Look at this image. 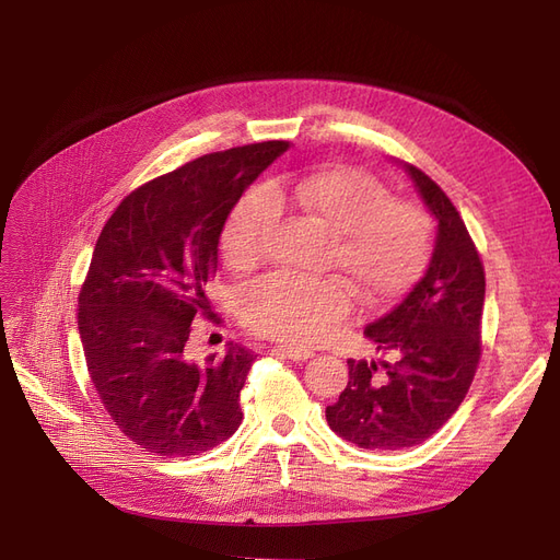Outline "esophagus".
<instances>
[{"mask_svg": "<svg viewBox=\"0 0 560 560\" xmlns=\"http://www.w3.org/2000/svg\"><path fill=\"white\" fill-rule=\"evenodd\" d=\"M278 352H282L284 358H290V360H294V362H306V360H311L313 358V350H308V348H294V346H278L276 348Z\"/></svg>", "mask_w": 560, "mask_h": 560, "instance_id": "1", "label": "esophagus"}]
</instances>
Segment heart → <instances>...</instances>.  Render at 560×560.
<instances>
[{"instance_id":"1","label":"heart","mask_w":560,"mask_h":560,"mask_svg":"<svg viewBox=\"0 0 560 560\" xmlns=\"http://www.w3.org/2000/svg\"><path fill=\"white\" fill-rule=\"evenodd\" d=\"M276 202L329 231L327 264L343 270L369 306L409 290L428 264L432 226L418 202L393 198L378 177L360 167H329L247 194L224 229L229 266L247 270L264 259ZM350 311L352 292L341 278L270 273L241 294V315L252 331L296 346L322 341Z\"/></svg>"}]
</instances>
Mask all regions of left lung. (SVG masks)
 <instances>
[{
  "label": "left lung",
  "instance_id": "1",
  "mask_svg": "<svg viewBox=\"0 0 560 560\" xmlns=\"http://www.w3.org/2000/svg\"><path fill=\"white\" fill-rule=\"evenodd\" d=\"M404 167L439 222L432 261L399 306L364 329L389 360H348L350 381L327 406L329 428L366 451L409 448L442 430L481 360L479 249L442 186L411 163Z\"/></svg>",
  "mask_w": 560,
  "mask_h": 560
}]
</instances>
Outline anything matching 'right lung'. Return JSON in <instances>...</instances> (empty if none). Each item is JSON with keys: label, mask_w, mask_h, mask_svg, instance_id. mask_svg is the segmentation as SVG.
<instances>
[{"label": "right lung", "mask_w": 560, "mask_h": 560, "mask_svg": "<svg viewBox=\"0 0 560 560\" xmlns=\"http://www.w3.org/2000/svg\"><path fill=\"white\" fill-rule=\"evenodd\" d=\"M290 142L212 151L130 191L107 219L79 292L89 376L130 442L154 455L212 451L241 428L252 350L189 358L191 322L210 315L206 284L219 235L243 191Z\"/></svg>", "instance_id": "right-lung-1"}]
</instances>
